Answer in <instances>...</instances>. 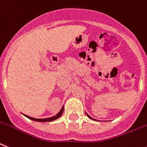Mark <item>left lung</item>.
<instances>
[{
	"instance_id": "8db88e82",
	"label": "left lung",
	"mask_w": 147,
	"mask_h": 147,
	"mask_svg": "<svg viewBox=\"0 0 147 147\" xmlns=\"http://www.w3.org/2000/svg\"><path fill=\"white\" fill-rule=\"evenodd\" d=\"M86 114H87V117H89V118H90V119H92V120H96V119H93V118H92V117H91L90 116H89V115H88V114H87V113H86Z\"/></svg>"
}]
</instances>
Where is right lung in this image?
Masks as SVG:
<instances>
[{"instance_id": "obj_1", "label": "right lung", "mask_w": 147, "mask_h": 147, "mask_svg": "<svg viewBox=\"0 0 147 147\" xmlns=\"http://www.w3.org/2000/svg\"><path fill=\"white\" fill-rule=\"evenodd\" d=\"M63 107H62L61 110H60L59 113L55 115V117H49V118H45V119H36V118L34 117H29L28 115H25V114H23L24 116H25L26 117L28 118V119H31V120H34V121H36V122H42V123H45V122H51V121H54L55 119H58L60 117V116L63 114Z\"/></svg>"}]
</instances>
